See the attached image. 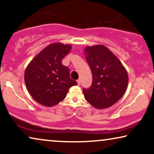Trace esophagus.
I'll list each match as a JSON object with an SVG mask.
<instances>
[{
    "label": "esophagus",
    "mask_w": 154,
    "mask_h": 154,
    "mask_svg": "<svg viewBox=\"0 0 154 154\" xmlns=\"http://www.w3.org/2000/svg\"><path fill=\"white\" fill-rule=\"evenodd\" d=\"M77 83H78V85H81V81L80 79H79L77 81Z\"/></svg>",
    "instance_id": "esophagus-1"
}]
</instances>
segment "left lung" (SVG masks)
I'll use <instances>...</instances> for the list:
<instances>
[{"label": "left lung", "mask_w": 154, "mask_h": 154, "mask_svg": "<svg viewBox=\"0 0 154 154\" xmlns=\"http://www.w3.org/2000/svg\"><path fill=\"white\" fill-rule=\"evenodd\" d=\"M84 53L92 73V85L83 89L85 99L97 109L109 108L126 92L128 82L126 69L103 45L86 46Z\"/></svg>", "instance_id": "left-lung-1"}]
</instances>
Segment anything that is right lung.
Here are the masks:
<instances>
[{"label": "right lung", "instance_id": "right-lung-1", "mask_svg": "<svg viewBox=\"0 0 154 154\" xmlns=\"http://www.w3.org/2000/svg\"><path fill=\"white\" fill-rule=\"evenodd\" d=\"M71 49L70 44H51L28 64L24 80L28 91L37 103L47 107L55 106L64 99L71 87L77 85L70 78L69 68L62 64Z\"/></svg>", "mask_w": 154, "mask_h": 154}]
</instances>
